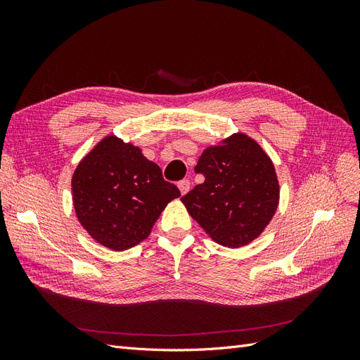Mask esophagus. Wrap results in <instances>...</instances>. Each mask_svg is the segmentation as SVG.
<instances>
[{
    "label": "esophagus",
    "mask_w": 360,
    "mask_h": 360,
    "mask_svg": "<svg viewBox=\"0 0 360 360\" xmlns=\"http://www.w3.org/2000/svg\"><path fill=\"white\" fill-rule=\"evenodd\" d=\"M179 189H180V192H181V195L188 193L189 189H191V181H189V180H181V181H179Z\"/></svg>",
    "instance_id": "esophagus-1"
}]
</instances>
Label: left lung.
I'll list each match as a JSON object with an SVG mask.
<instances>
[{
	"label": "left lung",
	"instance_id": "left-lung-1",
	"mask_svg": "<svg viewBox=\"0 0 360 360\" xmlns=\"http://www.w3.org/2000/svg\"><path fill=\"white\" fill-rule=\"evenodd\" d=\"M195 172L202 174L204 183L181 202L212 240L240 248L261 236L276 213L279 181L274 162L255 139L237 132L207 147Z\"/></svg>",
	"mask_w": 360,
	"mask_h": 360
}]
</instances>
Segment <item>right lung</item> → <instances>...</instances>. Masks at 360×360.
I'll return each mask as SVG.
<instances>
[{
  "label": "right lung",
  "instance_id": "right-lung-1",
  "mask_svg": "<svg viewBox=\"0 0 360 360\" xmlns=\"http://www.w3.org/2000/svg\"><path fill=\"white\" fill-rule=\"evenodd\" d=\"M72 195L84 230L108 249L126 250L146 240L180 191L139 147L108 135L78 163Z\"/></svg>",
  "mask_w": 360,
  "mask_h": 360
}]
</instances>
